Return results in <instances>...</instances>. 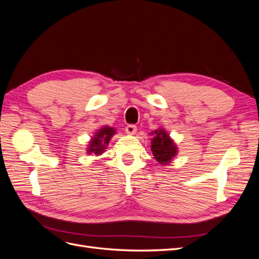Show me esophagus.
Listing matches in <instances>:
<instances>
[{"label": "esophagus", "instance_id": "obj_1", "mask_svg": "<svg viewBox=\"0 0 259 259\" xmlns=\"http://www.w3.org/2000/svg\"><path fill=\"white\" fill-rule=\"evenodd\" d=\"M125 132H126V134H128V135H135L136 132H137L136 125H133V124L127 125L126 128H125Z\"/></svg>", "mask_w": 259, "mask_h": 259}]
</instances>
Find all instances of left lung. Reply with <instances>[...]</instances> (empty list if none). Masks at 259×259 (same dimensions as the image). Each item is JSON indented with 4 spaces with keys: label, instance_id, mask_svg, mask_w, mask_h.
Masks as SVG:
<instances>
[{
    "label": "left lung",
    "instance_id": "8db88e82",
    "mask_svg": "<svg viewBox=\"0 0 259 259\" xmlns=\"http://www.w3.org/2000/svg\"><path fill=\"white\" fill-rule=\"evenodd\" d=\"M150 149L154 159L162 166H167L178 153V147L164 127H159L150 133Z\"/></svg>",
    "mask_w": 259,
    "mask_h": 259
}]
</instances>
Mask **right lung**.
I'll list each match as a JSON object with an SVG mask.
<instances>
[{"label": "right lung", "instance_id": "right-lung-1", "mask_svg": "<svg viewBox=\"0 0 259 259\" xmlns=\"http://www.w3.org/2000/svg\"><path fill=\"white\" fill-rule=\"evenodd\" d=\"M116 134V130L109 125H104L94 134L86 147V153L100 155L103 154L110 143L111 138Z\"/></svg>", "mask_w": 259, "mask_h": 259}]
</instances>
